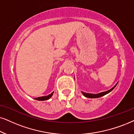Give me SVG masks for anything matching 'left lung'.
I'll list each match as a JSON object with an SVG mask.
<instances>
[{"instance_id": "1", "label": "left lung", "mask_w": 134, "mask_h": 134, "mask_svg": "<svg viewBox=\"0 0 134 134\" xmlns=\"http://www.w3.org/2000/svg\"><path fill=\"white\" fill-rule=\"evenodd\" d=\"M117 85V84L116 85L114 86V87H113L112 88L109 90L106 91H104V92H101V93H98V94H92V93H84L82 91V94H83V95L85 96V97L87 98H99V97H101V96H104L105 94L109 93V92H111V91L113 90V89L115 87H116V86Z\"/></svg>"}]
</instances>
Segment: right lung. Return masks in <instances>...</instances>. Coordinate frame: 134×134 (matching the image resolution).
<instances>
[{
  "label": "right lung",
  "instance_id": "obj_1",
  "mask_svg": "<svg viewBox=\"0 0 134 134\" xmlns=\"http://www.w3.org/2000/svg\"><path fill=\"white\" fill-rule=\"evenodd\" d=\"M53 93H54V92H52V93H51L50 94H49V95L44 96H41V97L36 98H35V99H36V100H38V101H45V100H47V99H50V98L52 97V96L53 95Z\"/></svg>",
  "mask_w": 134,
  "mask_h": 134
}]
</instances>
